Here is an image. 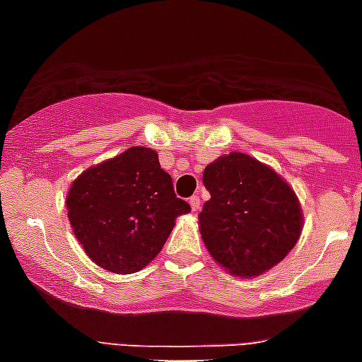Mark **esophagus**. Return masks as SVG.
Wrapping results in <instances>:
<instances>
[{
    "label": "esophagus",
    "mask_w": 362,
    "mask_h": 362,
    "mask_svg": "<svg viewBox=\"0 0 362 362\" xmlns=\"http://www.w3.org/2000/svg\"><path fill=\"white\" fill-rule=\"evenodd\" d=\"M189 206H191V209H193V211H199V209H200V197L199 195L191 197Z\"/></svg>",
    "instance_id": "1"
}]
</instances>
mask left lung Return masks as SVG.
Segmentation results:
<instances>
[{"label": "left lung", "mask_w": 362, "mask_h": 362, "mask_svg": "<svg viewBox=\"0 0 362 362\" xmlns=\"http://www.w3.org/2000/svg\"><path fill=\"white\" fill-rule=\"evenodd\" d=\"M202 182L211 199L199 214L200 235L230 274H263L298 243V197L274 169L245 153H230L206 165Z\"/></svg>", "instance_id": "left-lung-1"}]
</instances>
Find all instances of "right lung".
<instances>
[{
	"mask_svg": "<svg viewBox=\"0 0 362 362\" xmlns=\"http://www.w3.org/2000/svg\"><path fill=\"white\" fill-rule=\"evenodd\" d=\"M73 233L88 257L108 272L132 274L160 254L176 217L189 214L158 153L130 147L88 167L66 197Z\"/></svg>",
	"mask_w": 362,
	"mask_h": 362,
	"instance_id": "obj_1",
	"label": "right lung"
}]
</instances>
